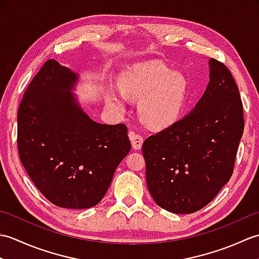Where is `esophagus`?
Wrapping results in <instances>:
<instances>
[{"instance_id": "34e87169", "label": "esophagus", "mask_w": 259, "mask_h": 259, "mask_svg": "<svg viewBox=\"0 0 259 259\" xmlns=\"http://www.w3.org/2000/svg\"><path fill=\"white\" fill-rule=\"evenodd\" d=\"M129 138L131 141V145H133V147H134V149H136V150L141 149L142 144H144V138H142V136L134 133V131H130Z\"/></svg>"}]
</instances>
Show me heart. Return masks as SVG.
<instances>
[{"mask_svg": "<svg viewBox=\"0 0 259 259\" xmlns=\"http://www.w3.org/2000/svg\"><path fill=\"white\" fill-rule=\"evenodd\" d=\"M124 96L140 100L141 120L153 128L171 124L183 109L187 97V81L180 73L158 62L135 65L120 79ZM122 104V98H113Z\"/></svg>", "mask_w": 259, "mask_h": 259, "instance_id": "obj_1", "label": "heart"}]
</instances>
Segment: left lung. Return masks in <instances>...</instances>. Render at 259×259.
Masks as SVG:
<instances>
[{"label": "left lung", "instance_id": "left-lung-1", "mask_svg": "<svg viewBox=\"0 0 259 259\" xmlns=\"http://www.w3.org/2000/svg\"><path fill=\"white\" fill-rule=\"evenodd\" d=\"M210 81L195 109L142 145L147 187L159 207L192 213L232 177L244 133L238 87L228 68L209 60Z\"/></svg>", "mask_w": 259, "mask_h": 259}]
</instances>
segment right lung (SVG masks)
<instances>
[{
  "label": "right lung",
  "mask_w": 259,
  "mask_h": 259,
  "mask_svg": "<svg viewBox=\"0 0 259 259\" xmlns=\"http://www.w3.org/2000/svg\"><path fill=\"white\" fill-rule=\"evenodd\" d=\"M76 75L48 60L27 85L18 111L20 160L41 194L61 208L101 201L131 144L123 123L91 120L70 90Z\"/></svg>",
  "instance_id": "add662e5"
}]
</instances>
